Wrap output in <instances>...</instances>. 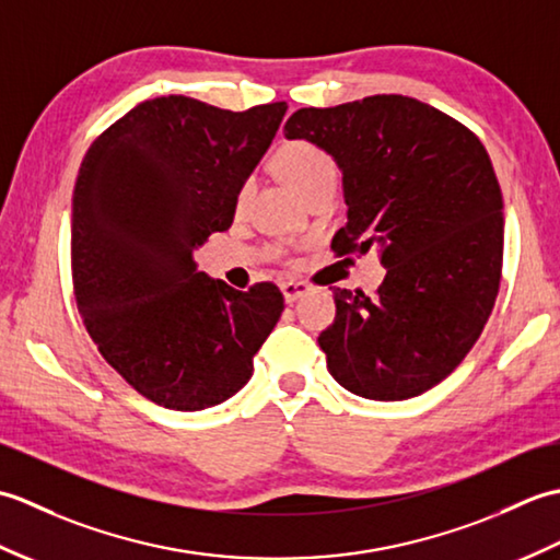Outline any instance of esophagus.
I'll return each instance as SVG.
<instances>
[{
    "label": "esophagus",
    "mask_w": 560,
    "mask_h": 560,
    "mask_svg": "<svg viewBox=\"0 0 560 560\" xmlns=\"http://www.w3.org/2000/svg\"><path fill=\"white\" fill-rule=\"evenodd\" d=\"M307 291H311V283L307 281H283L281 283V293L287 303H295L299 299H303Z\"/></svg>",
    "instance_id": "1"
}]
</instances>
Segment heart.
Wrapping results in <instances>:
<instances>
[{
    "label": "heart",
    "mask_w": 560,
    "mask_h": 560,
    "mask_svg": "<svg viewBox=\"0 0 560 560\" xmlns=\"http://www.w3.org/2000/svg\"><path fill=\"white\" fill-rule=\"evenodd\" d=\"M273 165H277V171L283 175V180H289L303 197L313 195L315 189L325 185H337L339 177L335 156H331L327 149L307 139H291L287 144H281L279 151L273 153ZM253 192V177H245V180L237 185L235 192L237 211H243L247 207Z\"/></svg>",
    "instance_id": "obj_1"
}]
</instances>
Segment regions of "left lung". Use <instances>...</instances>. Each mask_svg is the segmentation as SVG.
Returning a JSON list of instances; mask_svg holds the SVG:
<instances>
[{
  "label": "left lung",
  "instance_id": "obj_1",
  "mask_svg": "<svg viewBox=\"0 0 560 560\" xmlns=\"http://www.w3.org/2000/svg\"><path fill=\"white\" fill-rule=\"evenodd\" d=\"M287 139L327 149L341 168V255L380 249L375 299L335 289L337 317L317 337L331 377L365 399L401 401L464 361L495 305L503 195L489 153L455 117L409 96L301 108Z\"/></svg>",
  "mask_w": 560,
  "mask_h": 560
}]
</instances>
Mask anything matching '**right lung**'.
<instances>
[{"instance_id": "obj_1", "label": "right lung", "mask_w": 560, "mask_h": 560, "mask_svg": "<svg viewBox=\"0 0 560 560\" xmlns=\"http://www.w3.org/2000/svg\"><path fill=\"white\" fill-rule=\"evenodd\" d=\"M287 108L233 113L187 96L151 98L81 161L71 199L79 313L103 359L159 407L201 411L233 397L279 323V287L235 291L197 271L192 255L231 229L237 185Z\"/></svg>"}]
</instances>
